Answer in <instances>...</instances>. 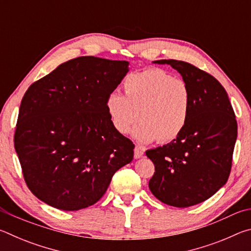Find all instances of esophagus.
Masks as SVG:
<instances>
[{
    "label": "esophagus",
    "instance_id": "1",
    "mask_svg": "<svg viewBox=\"0 0 251 251\" xmlns=\"http://www.w3.org/2000/svg\"><path fill=\"white\" fill-rule=\"evenodd\" d=\"M143 155H144V150H143V148L136 146L135 150H134V157H135V158L136 159L141 158V157H143Z\"/></svg>",
    "mask_w": 251,
    "mask_h": 251
}]
</instances>
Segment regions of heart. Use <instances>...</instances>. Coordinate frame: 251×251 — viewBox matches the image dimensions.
<instances>
[{
    "mask_svg": "<svg viewBox=\"0 0 251 251\" xmlns=\"http://www.w3.org/2000/svg\"><path fill=\"white\" fill-rule=\"evenodd\" d=\"M124 96L112 93L105 100L106 112L118 134L129 133L138 142L160 143L176 139L188 122L192 96L185 80L160 69H147L127 76Z\"/></svg>",
    "mask_w": 251,
    "mask_h": 251,
    "instance_id": "b5f03b06",
    "label": "heart"
}]
</instances>
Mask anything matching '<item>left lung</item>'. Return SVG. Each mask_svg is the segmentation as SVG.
Masks as SVG:
<instances>
[{
  "label": "left lung",
  "mask_w": 251,
  "mask_h": 251,
  "mask_svg": "<svg viewBox=\"0 0 251 251\" xmlns=\"http://www.w3.org/2000/svg\"><path fill=\"white\" fill-rule=\"evenodd\" d=\"M182 76L192 96L185 129L167 145L146 151L155 165L150 189L161 202L185 208L205 201L226 184L237 121L223 85L187 62L159 59Z\"/></svg>",
  "instance_id": "obj_1"
}]
</instances>
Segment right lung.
Listing matches in <instances>:
<instances>
[{"mask_svg":"<svg viewBox=\"0 0 251 251\" xmlns=\"http://www.w3.org/2000/svg\"><path fill=\"white\" fill-rule=\"evenodd\" d=\"M127 61L80 56L27 88L14 147L28 189L57 209L74 211L103 197L133 142L113 128L105 100L128 72Z\"/></svg>","mask_w":251,"mask_h":251,"instance_id":"add662e5","label":"right lung"}]
</instances>
